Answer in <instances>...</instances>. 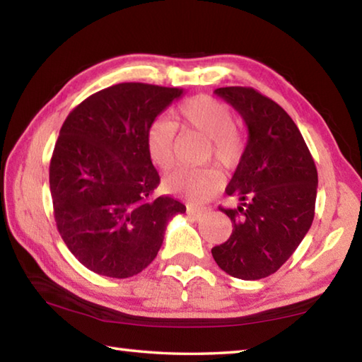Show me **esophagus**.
<instances>
[{"label": "esophagus", "instance_id": "34e87169", "mask_svg": "<svg viewBox=\"0 0 362 362\" xmlns=\"http://www.w3.org/2000/svg\"><path fill=\"white\" fill-rule=\"evenodd\" d=\"M204 214H207V207H198V206H188L187 215L193 216V218H201Z\"/></svg>", "mask_w": 362, "mask_h": 362}]
</instances>
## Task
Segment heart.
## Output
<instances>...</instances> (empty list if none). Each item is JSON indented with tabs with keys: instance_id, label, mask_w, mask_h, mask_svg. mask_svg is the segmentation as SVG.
<instances>
[{
	"instance_id": "1",
	"label": "heart",
	"mask_w": 362,
	"mask_h": 362,
	"mask_svg": "<svg viewBox=\"0 0 362 362\" xmlns=\"http://www.w3.org/2000/svg\"><path fill=\"white\" fill-rule=\"evenodd\" d=\"M174 123L155 120L147 129V152L155 166L163 170L175 164L177 127L183 131H194L210 139V148L215 161L223 168H234L244 153V139L233 127V112L225 103L212 96H193L180 104ZM221 177L216 169L187 170L180 169L164 177L163 187L166 192L192 201H204L220 188Z\"/></svg>"
}]
</instances>
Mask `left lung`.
I'll return each instance as SVG.
<instances>
[{"mask_svg": "<svg viewBox=\"0 0 362 362\" xmlns=\"http://www.w3.org/2000/svg\"><path fill=\"white\" fill-rule=\"evenodd\" d=\"M214 93L244 118L248 139L226 187L238 209H221L233 234L212 248L220 269L235 279L259 280L277 272L312 226L318 174L304 137L277 103L250 87Z\"/></svg>", "mask_w": 362, "mask_h": 362, "instance_id": "left-lung-1", "label": "left lung"}]
</instances>
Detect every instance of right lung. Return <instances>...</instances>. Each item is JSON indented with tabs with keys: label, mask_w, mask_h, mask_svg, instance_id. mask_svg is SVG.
I'll use <instances>...</instances> for the list:
<instances>
[{
	"label": "right lung",
	"mask_w": 362,
	"mask_h": 362,
	"mask_svg": "<svg viewBox=\"0 0 362 362\" xmlns=\"http://www.w3.org/2000/svg\"><path fill=\"white\" fill-rule=\"evenodd\" d=\"M183 88L127 82L88 96L64 120L50 160L57 228L69 252L100 275L128 279L161 248L173 216L187 207L153 198L160 175L147 129Z\"/></svg>",
	"instance_id": "add662e5"
}]
</instances>
